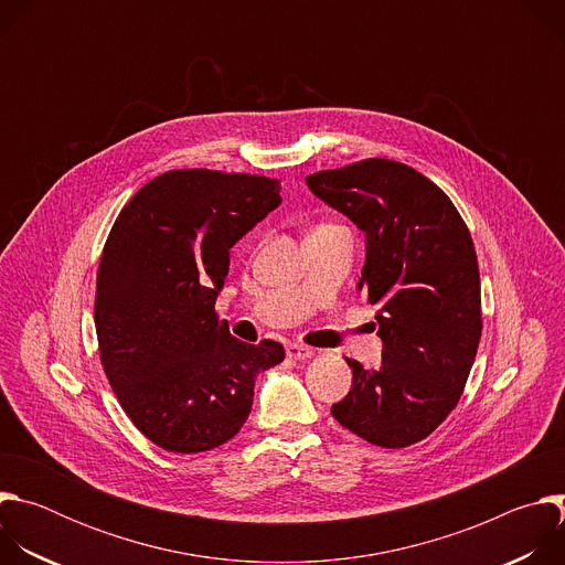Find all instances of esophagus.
<instances>
[{
	"instance_id": "esophagus-1",
	"label": "esophagus",
	"mask_w": 565,
	"mask_h": 565,
	"mask_svg": "<svg viewBox=\"0 0 565 565\" xmlns=\"http://www.w3.org/2000/svg\"><path fill=\"white\" fill-rule=\"evenodd\" d=\"M286 353H288L290 360H308V358H312V349H308L303 344H288Z\"/></svg>"
}]
</instances>
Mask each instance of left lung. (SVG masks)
I'll list each match as a JSON object with an SVG mask.
<instances>
[{
    "label": "left lung",
    "instance_id": "obj_1",
    "mask_svg": "<svg viewBox=\"0 0 565 565\" xmlns=\"http://www.w3.org/2000/svg\"><path fill=\"white\" fill-rule=\"evenodd\" d=\"M308 190L366 241L358 288L377 308L382 364L349 360L353 384L333 418L386 449L427 438L458 405L480 342V275L471 234L449 196L386 158L324 170Z\"/></svg>",
    "mask_w": 565,
    "mask_h": 565
}]
</instances>
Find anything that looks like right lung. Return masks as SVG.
<instances>
[{
	"mask_svg": "<svg viewBox=\"0 0 565 565\" xmlns=\"http://www.w3.org/2000/svg\"><path fill=\"white\" fill-rule=\"evenodd\" d=\"M281 183L253 174L174 170L120 210L96 284L100 360L120 407L153 445L214 449L253 409L255 377L284 347L230 335L214 312L230 248L281 203Z\"/></svg>",
	"mask_w": 565,
	"mask_h": 565,
	"instance_id": "right-lung-1",
	"label": "right lung"
}]
</instances>
